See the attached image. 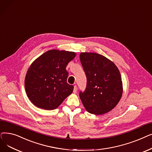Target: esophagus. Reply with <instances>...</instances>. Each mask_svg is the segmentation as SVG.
<instances>
[{"mask_svg":"<svg viewBox=\"0 0 152 152\" xmlns=\"http://www.w3.org/2000/svg\"><path fill=\"white\" fill-rule=\"evenodd\" d=\"M77 86L76 85H75V86H74V87L73 92H74V93H77Z\"/></svg>","mask_w":152,"mask_h":152,"instance_id":"34e87169","label":"esophagus"}]
</instances>
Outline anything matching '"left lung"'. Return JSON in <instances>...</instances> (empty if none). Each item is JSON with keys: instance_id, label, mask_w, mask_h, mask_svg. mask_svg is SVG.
I'll return each instance as SVG.
<instances>
[{"instance_id": "8db88e82", "label": "left lung", "mask_w": 152, "mask_h": 152, "mask_svg": "<svg viewBox=\"0 0 152 152\" xmlns=\"http://www.w3.org/2000/svg\"><path fill=\"white\" fill-rule=\"evenodd\" d=\"M80 59L86 75V85L79 96L85 109L96 115L110 111L119 103L122 94L118 67L97 53H82Z\"/></svg>"}]
</instances>
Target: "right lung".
<instances>
[{"mask_svg": "<svg viewBox=\"0 0 152 152\" xmlns=\"http://www.w3.org/2000/svg\"><path fill=\"white\" fill-rule=\"evenodd\" d=\"M74 52L49 50L36 59L28 69L25 86L27 96L36 106L51 110L59 106L73 91L67 82L68 63Z\"/></svg>", "mask_w": 152, "mask_h": 152, "instance_id": "obj_1", "label": "right lung"}]
</instances>
